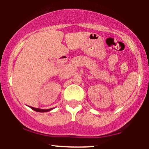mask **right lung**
<instances>
[{
	"label": "right lung",
	"mask_w": 149,
	"mask_h": 149,
	"mask_svg": "<svg viewBox=\"0 0 149 149\" xmlns=\"http://www.w3.org/2000/svg\"><path fill=\"white\" fill-rule=\"evenodd\" d=\"M31 109H33V111H37V112H47V111H50L51 110H52L54 108H52V109H37V108H34V107H29Z\"/></svg>",
	"instance_id": "add662e5"
}]
</instances>
